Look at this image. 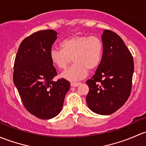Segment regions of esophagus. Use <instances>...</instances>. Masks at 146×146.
Masks as SVG:
<instances>
[{
	"mask_svg": "<svg viewBox=\"0 0 146 146\" xmlns=\"http://www.w3.org/2000/svg\"><path fill=\"white\" fill-rule=\"evenodd\" d=\"M70 85L72 87H76L78 86L81 85V83L80 82H72V83L70 84Z\"/></svg>",
	"mask_w": 146,
	"mask_h": 146,
	"instance_id": "obj_1",
	"label": "esophagus"
}]
</instances>
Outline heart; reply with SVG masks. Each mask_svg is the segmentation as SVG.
<instances>
[{
  "label": "heart",
  "instance_id": "b5f03b06",
  "mask_svg": "<svg viewBox=\"0 0 146 146\" xmlns=\"http://www.w3.org/2000/svg\"><path fill=\"white\" fill-rule=\"evenodd\" d=\"M62 50L52 48L50 58L59 69H64L73 60V64L60 74L70 82L83 79L88 70H94L98 66L103 53V43L97 36L75 35L63 40Z\"/></svg>",
  "mask_w": 146,
  "mask_h": 146
}]
</instances>
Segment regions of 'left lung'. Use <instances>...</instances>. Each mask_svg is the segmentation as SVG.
<instances>
[{"instance_id":"8db88e82","label":"left lung","mask_w":146,"mask_h":146,"mask_svg":"<svg viewBox=\"0 0 146 146\" xmlns=\"http://www.w3.org/2000/svg\"><path fill=\"white\" fill-rule=\"evenodd\" d=\"M103 55L95 74L86 82L88 108L96 114L108 115L119 109L130 95L133 60L121 37L104 30L101 36Z\"/></svg>"}]
</instances>
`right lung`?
Listing matches in <instances>:
<instances>
[{
    "label": "right lung",
    "mask_w": 146,
    "mask_h": 146,
    "mask_svg": "<svg viewBox=\"0 0 146 146\" xmlns=\"http://www.w3.org/2000/svg\"><path fill=\"white\" fill-rule=\"evenodd\" d=\"M58 34L48 29L27 37L19 45L15 60L13 82L24 106L42 119L53 118L60 112L70 88L66 79L52 81L57 72L50 50Z\"/></svg>",
    "instance_id": "add662e5"
}]
</instances>
